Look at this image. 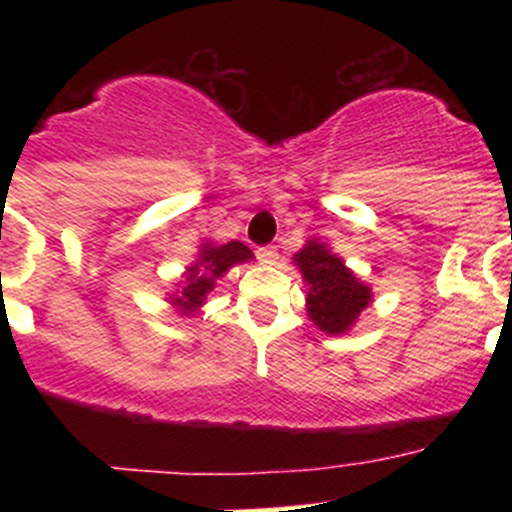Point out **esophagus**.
I'll use <instances>...</instances> for the list:
<instances>
[{
  "label": "esophagus",
  "instance_id": "esophagus-1",
  "mask_svg": "<svg viewBox=\"0 0 512 512\" xmlns=\"http://www.w3.org/2000/svg\"><path fill=\"white\" fill-rule=\"evenodd\" d=\"M257 260H260L262 265H275V262H277V250L272 245L257 247Z\"/></svg>",
  "mask_w": 512,
  "mask_h": 512
}]
</instances>
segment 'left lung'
I'll list each match as a JSON object with an SVG mask.
<instances>
[{
	"mask_svg": "<svg viewBox=\"0 0 512 512\" xmlns=\"http://www.w3.org/2000/svg\"><path fill=\"white\" fill-rule=\"evenodd\" d=\"M307 285V317L324 334H347L359 314L374 302V292L349 270L347 262L319 240H307L292 257Z\"/></svg>",
	"mask_w": 512,
	"mask_h": 512,
	"instance_id": "left-lung-1",
	"label": "left lung"
}]
</instances>
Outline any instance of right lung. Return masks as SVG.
I'll return each mask as SVG.
<instances>
[{
    "instance_id": "obj_1",
    "label": "right lung",
    "mask_w": 512,
    "mask_h": 512,
    "mask_svg": "<svg viewBox=\"0 0 512 512\" xmlns=\"http://www.w3.org/2000/svg\"><path fill=\"white\" fill-rule=\"evenodd\" d=\"M250 260H255L252 250L237 240L225 242V245H215L210 240L203 242L198 247L195 262L185 267L180 282H175V289L165 299L178 309V314L195 317L205 307V302H208V294L215 289V282L227 275L230 267Z\"/></svg>"
}]
</instances>
